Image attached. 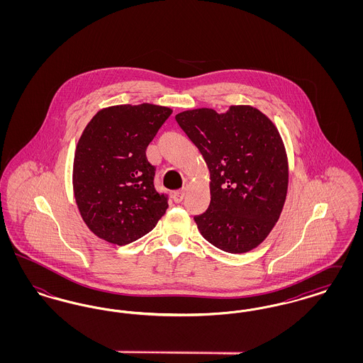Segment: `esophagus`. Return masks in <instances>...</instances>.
I'll return each instance as SVG.
<instances>
[{"mask_svg": "<svg viewBox=\"0 0 363 363\" xmlns=\"http://www.w3.org/2000/svg\"><path fill=\"white\" fill-rule=\"evenodd\" d=\"M185 196H186V190H177V191H174V201H175V203H181V201L185 199Z\"/></svg>", "mask_w": 363, "mask_h": 363, "instance_id": "obj_1", "label": "esophagus"}]
</instances>
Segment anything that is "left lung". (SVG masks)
<instances>
[{
    "instance_id": "1",
    "label": "left lung",
    "mask_w": 363,
    "mask_h": 363,
    "mask_svg": "<svg viewBox=\"0 0 363 363\" xmlns=\"http://www.w3.org/2000/svg\"><path fill=\"white\" fill-rule=\"evenodd\" d=\"M175 120L209 170L211 203L194 216L201 235L227 253L257 247L277 225L289 188V160L275 123L247 104L225 113L193 108Z\"/></svg>"
}]
</instances>
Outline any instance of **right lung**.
<instances>
[{
  "mask_svg": "<svg viewBox=\"0 0 363 363\" xmlns=\"http://www.w3.org/2000/svg\"><path fill=\"white\" fill-rule=\"evenodd\" d=\"M173 110L118 104L99 110L76 145L73 193L86 227L101 240L126 245L150 233L169 208L154 186L145 150Z\"/></svg>",
  "mask_w": 363,
  "mask_h": 363,
  "instance_id": "1",
  "label": "right lung"
}]
</instances>
